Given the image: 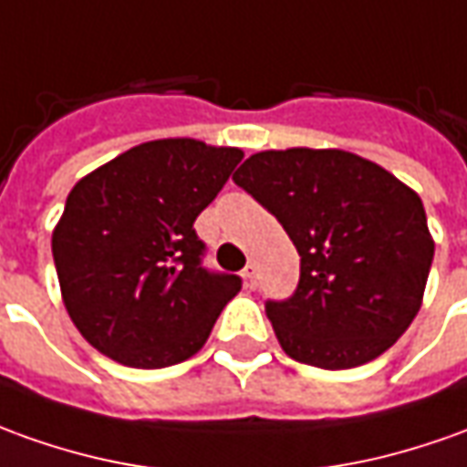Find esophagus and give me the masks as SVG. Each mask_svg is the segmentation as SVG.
<instances>
[{
	"label": "esophagus",
	"instance_id": "esophagus-1",
	"mask_svg": "<svg viewBox=\"0 0 467 467\" xmlns=\"http://www.w3.org/2000/svg\"><path fill=\"white\" fill-rule=\"evenodd\" d=\"M256 276H259V269H256V265H246V269H244V282H246V287L249 289L256 287Z\"/></svg>",
	"mask_w": 467,
	"mask_h": 467
}]
</instances>
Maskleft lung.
Here are the masks:
<instances>
[{
  "label": "left lung",
  "mask_w": 467,
  "mask_h": 467,
  "mask_svg": "<svg viewBox=\"0 0 467 467\" xmlns=\"http://www.w3.org/2000/svg\"><path fill=\"white\" fill-rule=\"evenodd\" d=\"M234 182L262 202L300 254L289 300L266 317L289 358L340 371L374 361L422 307L435 256L420 195L343 150H266Z\"/></svg>",
  "instance_id": "8db88e82"
}]
</instances>
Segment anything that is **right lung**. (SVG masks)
Masks as SVG:
<instances>
[{
	"label": "right lung",
	"mask_w": 467,
	"mask_h": 467,
	"mask_svg": "<svg viewBox=\"0 0 467 467\" xmlns=\"http://www.w3.org/2000/svg\"><path fill=\"white\" fill-rule=\"evenodd\" d=\"M241 157L239 147L154 140L73 185L53 259L67 315L93 348L131 368L202 348L241 279L201 265L192 223Z\"/></svg>",
	"instance_id": "right-lung-1"
}]
</instances>
